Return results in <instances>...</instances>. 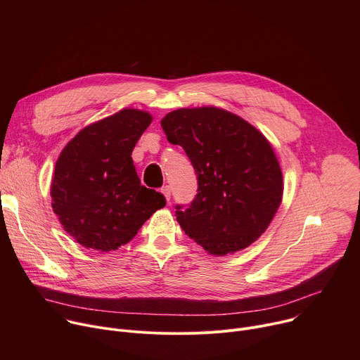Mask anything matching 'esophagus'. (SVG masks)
Returning <instances> with one entry per match:
<instances>
[{"mask_svg":"<svg viewBox=\"0 0 360 360\" xmlns=\"http://www.w3.org/2000/svg\"><path fill=\"white\" fill-rule=\"evenodd\" d=\"M161 192H162V195L165 196V199H167V200H169V199H171V186H169V185L162 186V188H161Z\"/></svg>","mask_w":360,"mask_h":360,"instance_id":"esophagus-1","label":"esophagus"}]
</instances>
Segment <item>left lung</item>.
<instances>
[{
	"label": "left lung",
	"instance_id": "left-lung-1",
	"mask_svg": "<svg viewBox=\"0 0 360 360\" xmlns=\"http://www.w3.org/2000/svg\"><path fill=\"white\" fill-rule=\"evenodd\" d=\"M161 127L171 143L184 148L198 178L189 207H175L185 233L218 256L258 239L283 192L282 171L266 138L238 115L214 107L172 111Z\"/></svg>",
	"mask_w": 360,
	"mask_h": 360
}]
</instances>
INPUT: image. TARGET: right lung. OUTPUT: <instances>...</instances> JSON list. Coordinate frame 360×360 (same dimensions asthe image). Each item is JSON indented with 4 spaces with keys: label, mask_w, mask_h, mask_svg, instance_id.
Wrapping results in <instances>:
<instances>
[{
    "label": "right lung",
    "mask_w": 360,
    "mask_h": 360,
    "mask_svg": "<svg viewBox=\"0 0 360 360\" xmlns=\"http://www.w3.org/2000/svg\"><path fill=\"white\" fill-rule=\"evenodd\" d=\"M152 117L122 110L79 131L56 164L51 198L64 229L88 249L128 243L165 198L141 185L131 153Z\"/></svg>",
    "instance_id": "add662e5"
}]
</instances>
